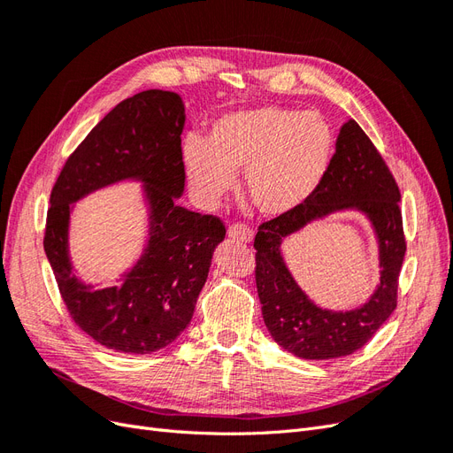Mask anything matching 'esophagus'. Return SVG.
Listing matches in <instances>:
<instances>
[{"mask_svg":"<svg viewBox=\"0 0 453 453\" xmlns=\"http://www.w3.org/2000/svg\"><path fill=\"white\" fill-rule=\"evenodd\" d=\"M228 238L238 240L242 243H250L253 240V230L248 225H232L228 226Z\"/></svg>","mask_w":453,"mask_h":453,"instance_id":"obj_1","label":"esophagus"}]
</instances>
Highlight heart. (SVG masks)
<instances>
[{"label":"heart","instance_id":"1","mask_svg":"<svg viewBox=\"0 0 453 453\" xmlns=\"http://www.w3.org/2000/svg\"><path fill=\"white\" fill-rule=\"evenodd\" d=\"M334 149V130L321 113L260 105L213 120L208 142L188 138L185 164L205 203L221 200L243 172L248 200L263 215L280 217L318 190Z\"/></svg>","mask_w":453,"mask_h":453}]
</instances>
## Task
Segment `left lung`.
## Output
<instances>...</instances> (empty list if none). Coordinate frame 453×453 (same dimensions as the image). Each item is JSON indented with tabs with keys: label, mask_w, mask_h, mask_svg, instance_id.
Returning a JSON list of instances; mask_svg holds the SVG:
<instances>
[{
	"label": "left lung",
	"mask_w": 453,
	"mask_h": 453,
	"mask_svg": "<svg viewBox=\"0 0 453 453\" xmlns=\"http://www.w3.org/2000/svg\"><path fill=\"white\" fill-rule=\"evenodd\" d=\"M401 193L386 160L353 119L340 128L336 153L318 190L291 213L258 226L253 248L257 293L272 338L303 359H336L361 349L396 308L406 253ZM355 207L373 223L380 242V285L369 303L351 312L315 307L286 270L280 240L338 209Z\"/></svg>",
	"instance_id": "obj_1"
}]
</instances>
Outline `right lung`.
<instances>
[{
	"instance_id": "obj_1",
	"label": "right lung",
	"mask_w": 453,
	"mask_h": 453,
	"mask_svg": "<svg viewBox=\"0 0 453 453\" xmlns=\"http://www.w3.org/2000/svg\"><path fill=\"white\" fill-rule=\"evenodd\" d=\"M185 105L175 92L143 90L115 105L67 157L50 193L43 248L75 325L98 344L143 355L162 349L193 319L211 255L226 228L215 215L175 203L185 188ZM135 176L146 183L151 238L120 288L92 292L66 257L69 203Z\"/></svg>"
}]
</instances>
